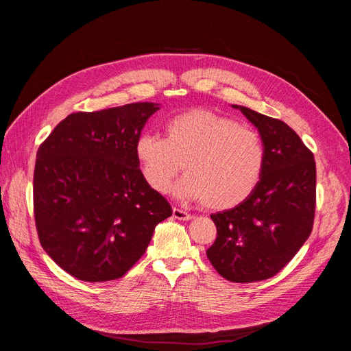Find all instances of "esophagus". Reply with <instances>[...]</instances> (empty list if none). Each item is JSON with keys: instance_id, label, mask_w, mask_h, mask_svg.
Segmentation results:
<instances>
[{"instance_id": "1", "label": "esophagus", "mask_w": 351, "mask_h": 351, "mask_svg": "<svg viewBox=\"0 0 351 351\" xmlns=\"http://www.w3.org/2000/svg\"><path fill=\"white\" fill-rule=\"evenodd\" d=\"M173 217L180 221H189L190 218H192V215H190L189 212L180 209V208H173Z\"/></svg>"}]
</instances>
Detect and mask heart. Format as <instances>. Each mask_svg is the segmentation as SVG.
Wrapping results in <instances>:
<instances>
[{
  "mask_svg": "<svg viewBox=\"0 0 351 351\" xmlns=\"http://www.w3.org/2000/svg\"><path fill=\"white\" fill-rule=\"evenodd\" d=\"M134 152L146 183L158 193L168 192L183 164L186 176L176 193L212 210L241 204L258 186L265 162L256 132L204 110L173 117L165 139L142 134Z\"/></svg>",
  "mask_w": 351,
  "mask_h": 351,
  "instance_id": "heart-1",
  "label": "heart"
}]
</instances>
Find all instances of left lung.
Segmentation results:
<instances>
[{"mask_svg":"<svg viewBox=\"0 0 351 351\" xmlns=\"http://www.w3.org/2000/svg\"><path fill=\"white\" fill-rule=\"evenodd\" d=\"M265 149L262 176L237 206L212 214L217 239L206 250L217 272L232 282L277 275L309 239L316 205V164L291 127L246 107Z\"/></svg>","mask_w":351,"mask_h":351,"instance_id":"left-lung-1","label":"left lung"}]
</instances>
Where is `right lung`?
I'll list each match as a JSON object with an SVG mask.
<instances>
[{
	"label": "right lung",
	"instance_id": "obj_1",
	"mask_svg": "<svg viewBox=\"0 0 351 351\" xmlns=\"http://www.w3.org/2000/svg\"><path fill=\"white\" fill-rule=\"evenodd\" d=\"M158 104L134 102L66 117L36 154L34 212L39 241L71 277L121 278L155 227L173 215L149 187L134 146Z\"/></svg>",
	"mask_w": 351,
	"mask_h": 351
}]
</instances>
